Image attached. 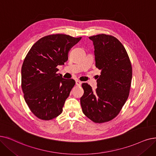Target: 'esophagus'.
I'll use <instances>...</instances> for the list:
<instances>
[{"mask_svg":"<svg viewBox=\"0 0 156 156\" xmlns=\"http://www.w3.org/2000/svg\"><path fill=\"white\" fill-rule=\"evenodd\" d=\"M81 84H82V82H81L80 81H79V80H76V85L77 86H80Z\"/></svg>","mask_w":156,"mask_h":156,"instance_id":"obj_1","label":"esophagus"}]
</instances>
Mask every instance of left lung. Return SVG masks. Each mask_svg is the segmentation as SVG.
Returning a JSON list of instances; mask_svg holds the SVG:
<instances>
[{
	"mask_svg": "<svg viewBox=\"0 0 156 156\" xmlns=\"http://www.w3.org/2000/svg\"><path fill=\"white\" fill-rule=\"evenodd\" d=\"M93 41L96 66L101 71L93 91L87 83L80 103L85 115L94 122L110 121L119 113L129 94L132 66L127 53L119 41L104 34L89 37Z\"/></svg>",
	"mask_w": 156,
	"mask_h": 156,
	"instance_id": "8db88e82",
	"label": "left lung"
}]
</instances>
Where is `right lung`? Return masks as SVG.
Here are the masks:
<instances>
[{
    "label": "right lung",
    "instance_id": "obj_1",
    "mask_svg": "<svg viewBox=\"0 0 156 156\" xmlns=\"http://www.w3.org/2000/svg\"><path fill=\"white\" fill-rule=\"evenodd\" d=\"M81 39L61 34L44 36L26 55L21 71L22 88L26 103L37 118L49 120L62 113L75 81L63 78L57 73V66L64 64L69 51Z\"/></svg>",
    "mask_w": 156,
    "mask_h": 156
}]
</instances>
